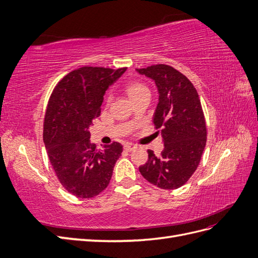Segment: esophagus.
<instances>
[{
    "label": "esophagus",
    "mask_w": 258,
    "mask_h": 258,
    "mask_svg": "<svg viewBox=\"0 0 258 258\" xmlns=\"http://www.w3.org/2000/svg\"><path fill=\"white\" fill-rule=\"evenodd\" d=\"M136 147H137L136 145H134V144H130V143H129V144H126V145H124V150L128 151V152H130V151H134Z\"/></svg>",
    "instance_id": "obj_1"
}]
</instances>
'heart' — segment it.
Masks as SVG:
<instances>
[{
  "label": "heart",
  "mask_w": 258,
  "mask_h": 258,
  "mask_svg": "<svg viewBox=\"0 0 258 258\" xmlns=\"http://www.w3.org/2000/svg\"><path fill=\"white\" fill-rule=\"evenodd\" d=\"M144 90H148V89L146 86H144L143 84H140V83H132L127 87V92H128V96L130 98L138 95V93L142 92Z\"/></svg>",
  "instance_id": "b5f03b06"
}]
</instances>
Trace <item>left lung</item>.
Segmentation results:
<instances>
[{"instance_id": "obj_1", "label": "left lung", "mask_w": 258, "mask_h": 258, "mask_svg": "<svg viewBox=\"0 0 258 258\" xmlns=\"http://www.w3.org/2000/svg\"><path fill=\"white\" fill-rule=\"evenodd\" d=\"M155 82L158 104L153 122L161 129L163 150L139 168L145 179L161 189H176L196 171L207 142V127L196 88L185 75L166 64L137 69Z\"/></svg>"}]
</instances>
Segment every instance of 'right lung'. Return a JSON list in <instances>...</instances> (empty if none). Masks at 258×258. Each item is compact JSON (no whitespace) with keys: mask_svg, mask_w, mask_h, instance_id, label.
Returning a JSON list of instances; mask_svg holds the SVG:
<instances>
[{"mask_svg":"<svg viewBox=\"0 0 258 258\" xmlns=\"http://www.w3.org/2000/svg\"><path fill=\"white\" fill-rule=\"evenodd\" d=\"M83 67L70 72L53 89L44 120V143L61 185L79 198H91L111 181L122 145L97 150L90 127L101 113L105 91L126 72Z\"/></svg>","mask_w":258,"mask_h":258,"instance_id":"obj_1","label":"right lung"}]
</instances>
